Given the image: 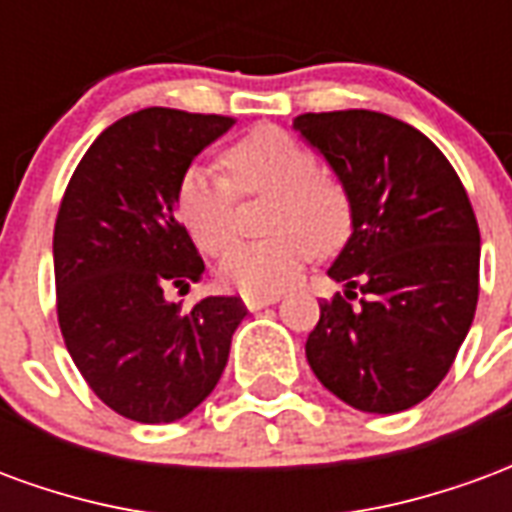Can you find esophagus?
Segmentation results:
<instances>
[{"label": "esophagus", "mask_w": 512, "mask_h": 512, "mask_svg": "<svg viewBox=\"0 0 512 512\" xmlns=\"http://www.w3.org/2000/svg\"><path fill=\"white\" fill-rule=\"evenodd\" d=\"M279 296L277 293H266V296H257V293H244V304L246 310H263V307H268V304H277Z\"/></svg>", "instance_id": "esophagus-1"}]
</instances>
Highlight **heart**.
<instances>
[{
	"mask_svg": "<svg viewBox=\"0 0 512 512\" xmlns=\"http://www.w3.org/2000/svg\"><path fill=\"white\" fill-rule=\"evenodd\" d=\"M229 183L211 167H189L175 191L178 216L205 255H222L234 237L237 192L274 193L263 242L231 247L219 263L224 285L241 293H279L315 252H334L351 233V197L343 180L318 169V156L296 136L260 128L224 150ZM235 188L239 190L234 191Z\"/></svg>",
	"mask_w": 512,
	"mask_h": 512,
	"instance_id": "1",
	"label": "heart"
}]
</instances>
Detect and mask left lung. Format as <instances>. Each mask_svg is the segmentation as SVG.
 I'll return each instance as SVG.
<instances>
[{
  "label": "left lung",
  "mask_w": 512,
  "mask_h": 512,
  "mask_svg": "<svg viewBox=\"0 0 512 512\" xmlns=\"http://www.w3.org/2000/svg\"><path fill=\"white\" fill-rule=\"evenodd\" d=\"M293 128L343 180L354 227L329 268L345 296L321 301L307 362L348 406L406 411L450 373L474 321L472 202L439 147L403 120L345 109L299 115Z\"/></svg>",
  "instance_id": "1"
}]
</instances>
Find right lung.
Returning a JSON list of instances; mask_svg holds the SVG:
<instances>
[{
	"label": "right lung",
	"mask_w": 512,
	"mask_h": 512,
	"mask_svg": "<svg viewBox=\"0 0 512 512\" xmlns=\"http://www.w3.org/2000/svg\"><path fill=\"white\" fill-rule=\"evenodd\" d=\"M233 117L150 106L95 139L54 224L57 318L87 386L120 417L175 422L211 395L246 307L205 296L169 301L205 271L175 216V191L197 153Z\"/></svg>",
	"instance_id": "1"
}]
</instances>
